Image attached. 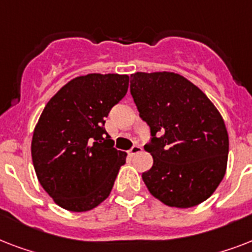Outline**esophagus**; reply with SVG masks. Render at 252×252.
I'll use <instances>...</instances> for the list:
<instances>
[{
  "mask_svg": "<svg viewBox=\"0 0 252 252\" xmlns=\"http://www.w3.org/2000/svg\"><path fill=\"white\" fill-rule=\"evenodd\" d=\"M141 149H142V148L140 145H133L132 148H130L129 154H130V156H134V154L140 153V152H141Z\"/></svg>",
  "mask_w": 252,
  "mask_h": 252,
  "instance_id": "esophagus-1",
  "label": "esophagus"
}]
</instances>
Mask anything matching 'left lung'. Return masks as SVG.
<instances>
[{
    "instance_id": "8db88e82",
    "label": "left lung",
    "mask_w": 252,
    "mask_h": 252,
    "mask_svg": "<svg viewBox=\"0 0 252 252\" xmlns=\"http://www.w3.org/2000/svg\"><path fill=\"white\" fill-rule=\"evenodd\" d=\"M130 94L149 126L142 172L150 193L168 207L191 208L216 191L226 171L229 136L222 116L199 87L170 72L134 73Z\"/></svg>"
}]
</instances>
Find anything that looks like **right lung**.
<instances>
[{"label": "right lung", "instance_id": "add662e5", "mask_svg": "<svg viewBox=\"0 0 252 252\" xmlns=\"http://www.w3.org/2000/svg\"><path fill=\"white\" fill-rule=\"evenodd\" d=\"M126 74L77 77L51 98L33 130L37 179L57 205L86 212L110 195L126 153L114 148L104 118L128 91Z\"/></svg>", "mask_w": 252, "mask_h": 252}]
</instances>
